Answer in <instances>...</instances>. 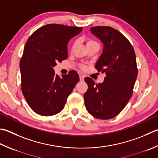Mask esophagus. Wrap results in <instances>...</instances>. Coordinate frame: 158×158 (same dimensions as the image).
<instances>
[{
    "mask_svg": "<svg viewBox=\"0 0 158 158\" xmlns=\"http://www.w3.org/2000/svg\"><path fill=\"white\" fill-rule=\"evenodd\" d=\"M84 78H85V77L84 75H79V80L81 81H84Z\"/></svg>",
    "mask_w": 158,
    "mask_h": 158,
    "instance_id": "1",
    "label": "esophagus"
}]
</instances>
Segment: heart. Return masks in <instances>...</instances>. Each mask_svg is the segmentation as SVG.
<instances>
[{
    "label": "heart",
    "instance_id": "heart-1",
    "mask_svg": "<svg viewBox=\"0 0 158 158\" xmlns=\"http://www.w3.org/2000/svg\"><path fill=\"white\" fill-rule=\"evenodd\" d=\"M97 44V43L95 41H93V40H88L87 42H86V45H87V46H88V45H93V44ZM75 45H76V43H74L73 46V48L74 46H75Z\"/></svg>",
    "mask_w": 158,
    "mask_h": 158
}]
</instances>
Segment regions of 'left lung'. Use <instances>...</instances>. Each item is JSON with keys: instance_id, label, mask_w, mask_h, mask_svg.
Segmentation results:
<instances>
[{"instance_id": "left-lung-1", "label": "left lung", "mask_w": 158, "mask_h": 158, "mask_svg": "<svg viewBox=\"0 0 158 158\" xmlns=\"http://www.w3.org/2000/svg\"><path fill=\"white\" fill-rule=\"evenodd\" d=\"M90 31L104 45L95 68L106 73V77L98 84L85 77L88 88L84 94L85 106L91 115L108 119L124 108L133 93L137 77L135 53L128 40L113 27H91Z\"/></svg>"}]
</instances>
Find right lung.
Wrapping results in <instances>:
<instances>
[{"instance_id":"obj_1","label":"right lung","mask_w":158,"mask_h":158,"mask_svg":"<svg viewBox=\"0 0 158 158\" xmlns=\"http://www.w3.org/2000/svg\"><path fill=\"white\" fill-rule=\"evenodd\" d=\"M82 29L48 24L34 31L25 45L20 61L21 89L28 105L40 115L60 113L79 81L76 71L60 77L53 68L68 58V42Z\"/></svg>"}]
</instances>
